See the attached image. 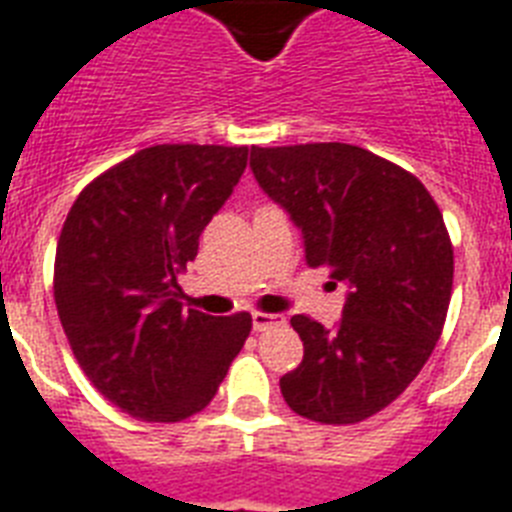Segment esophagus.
<instances>
[{
  "instance_id": "1",
  "label": "esophagus",
  "mask_w": 512,
  "mask_h": 512,
  "mask_svg": "<svg viewBox=\"0 0 512 512\" xmlns=\"http://www.w3.org/2000/svg\"><path fill=\"white\" fill-rule=\"evenodd\" d=\"M279 324H284V316H276V313H263V311L252 313V327H255V332H268V329L279 327Z\"/></svg>"
}]
</instances>
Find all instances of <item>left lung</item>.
<instances>
[{
	"label": "left lung",
	"mask_w": 512,
	"mask_h": 512,
	"mask_svg": "<svg viewBox=\"0 0 512 512\" xmlns=\"http://www.w3.org/2000/svg\"><path fill=\"white\" fill-rule=\"evenodd\" d=\"M249 167L303 228L308 265L350 287L335 332L292 316L305 353L281 396L321 425L369 420L409 388L444 332L454 281L444 215L412 172L350 143L252 146Z\"/></svg>",
	"instance_id": "obj_1"
}]
</instances>
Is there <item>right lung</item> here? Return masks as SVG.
<instances>
[{
	"instance_id": "add662e5",
	"label": "right lung",
	"mask_w": 512,
	"mask_h": 512,
	"mask_svg": "<svg viewBox=\"0 0 512 512\" xmlns=\"http://www.w3.org/2000/svg\"><path fill=\"white\" fill-rule=\"evenodd\" d=\"M247 146L162 143L76 196L52 292L74 358L103 398L143 422H180L215 398L252 332L249 313L207 316L177 276L247 167Z\"/></svg>"
}]
</instances>
